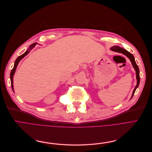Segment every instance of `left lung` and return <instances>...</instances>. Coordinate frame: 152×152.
Instances as JSON below:
<instances>
[{
	"label": "left lung",
	"instance_id": "left-lung-1",
	"mask_svg": "<svg viewBox=\"0 0 152 152\" xmlns=\"http://www.w3.org/2000/svg\"><path fill=\"white\" fill-rule=\"evenodd\" d=\"M110 49L111 50H113V51L122 53V54H123L124 55L128 57V58L130 59V61H131L132 66H133L134 69L135 70L136 79H137V85L135 86V87L134 88V91L132 92V96H131V99H132V98L133 97V96L134 95V93H135L136 89L138 88V86H139V83H140V71H139V69L138 66H137L136 62H135V59H134V56L131 53H129V51H127V50H126L125 49H123L122 48H121L118 46H114L111 47L110 48Z\"/></svg>",
	"mask_w": 152,
	"mask_h": 152
}]
</instances>
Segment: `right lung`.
Listing matches in <instances>:
<instances>
[{"mask_svg":"<svg viewBox=\"0 0 152 152\" xmlns=\"http://www.w3.org/2000/svg\"><path fill=\"white\" fill-rule=\"evenodd\" d=\"M37 42H35V43H33V44H32L31 45H30V47H29V48L26 50L25 53L24 54H23L22 55H21V56H20L19 57H17V59L15 60V62H14V66H13V68L12 69V71H11V73H10L11 86H12V90H13V91H14V90H13V75H14V74H15V73L16 69H17V67L18 64L19 62H20L21 59H22L25 56H26L29 53H30V50H31V49H33V48L36 46V45H37Z\"/></svg>","mask_w":152,"mask_h":152,"instance_id":"obj_1","label":"right lung"}]
</instances>
